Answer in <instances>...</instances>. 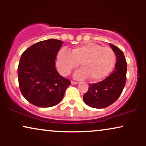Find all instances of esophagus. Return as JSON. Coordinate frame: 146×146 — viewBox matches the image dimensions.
I'll return each mask as SVG.
<instances>
[{
    "label": "esophagus",
    "instance_id": "esophagus-1",
    "mask_svg": "<svg viewBox=\"0 0 146 146\" xmlns=\"http://www.w3.org/2000/svg\"><path fill=\"white\" fill-rule=\"evenodd\" d=\"M78 82H75V81H71V84H73V85H75V84H78Z\"/></svg>",
    "mask_w": 146,
    "mask_h": 146
}]
</instances>
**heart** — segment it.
Here are the masks:
<instances>
[{
    "mask_svg": "<svg viewBox=\"0 0 146 146\" xmlns=\"http://www.w3.org/2000/svg\"><path fill=\"white\" fill-rule=\"evenodd\" d=\"M115 61L116 56L111 48L89 42L76 46L70 52L64 48L60 50L56 67L62 75H67L80 63L82 68L75 73V78H89L91 81H100L111 72Z\"/></svg>",
    "mask_w": 146,
    "mask_h": 146,
    "instance_id": "b5f03b06",
    "label": "heart"
}]
</instances>
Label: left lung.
Wrapping results in <instances>:
<instances>
[{"mask_svg":"<svg viewBox=\"0 0 146 146\" xmlns=\"http://www.w3.org/2000/svg\"><path fill=\"white\" fill-rule=\"evenodd\" d=\"M117 57L115 67L109 76L100 82L89 84L84 95L85 104L92 108H104L113 104L121 94L126 82L127 62L120 48L110 44Z\"/></svg>","mask_w":146,"mask_h":146,"instance_id":"1","label":"left lung"}]
</instances>
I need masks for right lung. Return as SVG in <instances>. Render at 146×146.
Instances as JSON below:
<instances>
[{
  "label": "right lung",
  "instance_id": "add662e5",
  "mask_svg": "<svg viewBox=\"0 0 146 146\" xmlns=\"http://www.w3.org/2000/svg\"><path fill=\"white\" fill-rule=\"evenodd\" d=\"M62 41L48 39L35 43L23 52L18 66L19 88L23 97L42 108L51 107L62 100L71 85L57 71L55 62Z\"/></svg>",
  "mask_w": 146,
  "mask_h": 146
}]
</instances>
